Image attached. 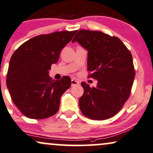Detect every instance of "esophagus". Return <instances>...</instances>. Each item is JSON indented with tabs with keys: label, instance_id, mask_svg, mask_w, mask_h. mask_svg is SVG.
I'll use <instances>...</instances> for the list:
<instances>
[{
	"label": "esophagus",
	"instance_id": "1",
	"mask_svg": "<svg viewBox=\"0 0 153 153\" xmlns=\"http://www.w3.org/2000/svg\"><path fill=\"white\" fill-rule=\"evenodd\" d=\"M78 84H79V82L77 81V80H73V79L71 80V85H72V86L77 85H78Z\"/></svg>",
	"mask_w": 153,
	"mask_h": 153
}]
</instances>
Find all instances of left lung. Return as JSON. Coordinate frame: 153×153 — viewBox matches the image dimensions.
Instances as JSON below:
<instances>
[{
  "label": "left lung",
  "instance_id": "obj_1",
  "mask_svg": "<svg viewBox=\"0 0 153 153\" xmlns=\"http://www.w3.org/2000/svg\"><path fill=\"white\" fill-rule=\"evenodd\" d=\"M75 41L88 51L89 76L97 81L95 88L81 82L84 93L79 99L80 111L95 120L110 118L130 95L135 75L131 53L118 38L100 31L80 30L72 43Z\"/></svg>",
  "mask_w": 153,
  "mask_h": 153
}]
</instances>
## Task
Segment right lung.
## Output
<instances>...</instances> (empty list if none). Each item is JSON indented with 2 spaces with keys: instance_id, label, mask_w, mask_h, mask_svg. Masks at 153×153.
Instances as JSON below:
<instances>
[{
  "instance_id": "right-lung-1",
  "label": "right lung",
  "mask_w": 153,
  "mask_h": 153,
  "mask_svg": "<svg viewBox=\"0 0 153 153\" xmlns=\"http://www.w3.org/2000/svg\"><path fill=\"white\" fill-rule=\"evenodd\" d=\"M76 33L40 35L22 44L13 54L6 85L13 102L25 116L45 119L58 112L60 97L71 87V79L64 76L60 80H52L49 71Z\"/></svg>"
}]
</instances>
